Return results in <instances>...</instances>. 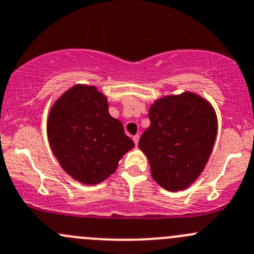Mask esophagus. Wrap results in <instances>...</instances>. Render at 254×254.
<instances>
[{"mask_svg": "<svg viewBox=\"0 0 254 254\" xmlns=\"http://www.w3.org/2000/svg\"><path fill=\"white\" fill-rule=\"evenodd\" d=\"M139 139H140L139 135H135V136H132V140H134L135 145H136V146H137V142H139Z\"/></svg>", "mask_w": 254, "mask_h": 254, "instance_id": "obj_1", "label": "esophagus"}]
</instances>
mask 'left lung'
Listing matches in <instances>:
<instances>
[{
	"label": "left lung",
	"instance_id": "8db88e82",
	"mask_svg": "<svg viewBox=\"0 0 254 254\" xmlns=\"http://www.w3.org/2000/svg\"><path fill=\"white\" fill-rule=\"evenodd\" d=\"M151 125L140 137L151 176L170 191L184 190L205 168L217 131L216 113L191 92L157 99L148 111Z\"/></svg>",
	"mask_w": 254,
	"mask_h": 254
}]
</instances>
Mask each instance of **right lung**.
Instances as JSON below:
<instances>
[{
    "mask_svg": "<svg viewBox=\"0 0 254 254\" xmlns=\"http://www.w3.org/2000/svg\"><path fill=\"white\" fill-rule=\"evenodd\" d=\"M48 139L63 170L83 184H98L115 172L134 147L124 127L108 112L107 97L94 86L76 84L51 107Z\"/></svg>",
    "mask_w": 254,
    "mask_h": 254,
    "instance_id": "add662e5",
    "label": "right lung"
}]
</instances>
